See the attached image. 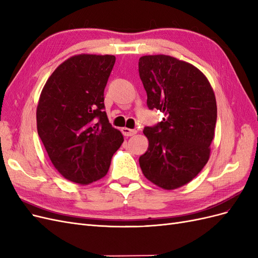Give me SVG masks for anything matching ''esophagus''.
I'll return each mask as SVG.
<instances>
[{"instance_id": "1", "label": "esophagus", "mask_w": 258, "mask_h": 258, "mask_svg": "<svg viewBox=\"0 0 258 258\" xmlns=\"http://www.w3.org/2000/svg\"><path fill=\"white\" fill-rule=\"evenodd\" d=\"M121 132H122V135L124 136V137H131V136H135L136 134H137V130H135V129H129V128H122L121 129Z\"/></svg>"}]
</instances>
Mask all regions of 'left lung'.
Returning <instances> with one entry per match:
<instances>
[{"mask_svg":"<svg viewBox=\"0 0 258 258\" xmlns=\"http://www.w3.org/2000/svg\"><path fill=\"white\" fill-rule=\"evenodd\" d=\"M147 106L165 117L145 127L148 148L139 158L145 177L163 189H175L196 176L210 157L217 107L214 91L196 67L166 54L139 59Z\"/></svg>","mask_w":258,"mask_h":258,"instance_id":"left-lung-1","label":"left lung"}]
</instances>
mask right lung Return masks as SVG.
<instances>
[{
  "label": "right lung",
  "instance_id": "right-lung-1",
  "mask_svg": "<svg viewBox=\"0 0 258 258\" xmlns=\"http://www.w3.org/2000/svg\"><path fill=\"white\" fill-rule=\"evenodd\" d=\"M111 54H77L46 82L36 108L37 134L58 172L87 185L106 175L123 142L104 112V88L115 63Z\"/></svg>",
  "mask_w": 258,
  "mask_h": 258
}]
</instances>
